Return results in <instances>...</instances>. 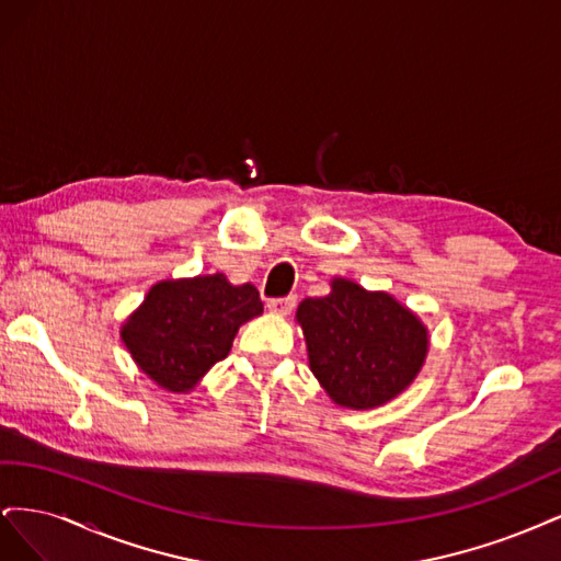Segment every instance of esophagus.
<instances>
[{"label": "esophagus", "instance_id": "esophagus-1", "mask_svg": "<svg viewBox=\"0 0 561 561\" xmlns=\"http://www.w3.org/2000/svg\"><path fill=\"white\" fill-rule=\"evenodd\" d=\"M295 304H297V297L295 295H290V297H276V299H268V311L271 313H278V316H287L290 313L293 309H295Z\"/></svg>", "mask_w": 561, "mask_h": 561}]
</instances>
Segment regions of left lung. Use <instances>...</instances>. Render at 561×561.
I'll return each instance as SVG.
<instances>
[{
  "instance_id": "1",
  "label": "left lung",
  "mask_w": 561,
  "mask_h": 561,
  "mask_svg": "<svg viewBox=\"0 0 561 561\" xmlns=\"http://www.w3.org/2000/svg\"><path fill=\"white\" fill-rule=\"evenodd\" d=\"M325 297L299 304L309 367L325 393L348 410H375L400 396L426 363L428 330L388 293L332 278Z\"/></svg>"
}]
</instances>
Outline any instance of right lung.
Here are the masks:
<instances>
[{"instance_id": "obj_1", "label": "right lung", "mask_w": 561, "mask_h": 561, "mask_svg": "<svg viewBox=\"0 0 561 561\" xmlns=\"http://www.w3.org/2000/svg\"><path fill=\"white\" fill-rule=\"evenodd\" d=\"M264 311L257 287L225 274L161 280L122 325V339L145 375L173 393L192 390L225 360L243 322Z\"/></svg>"}]
</instances>
